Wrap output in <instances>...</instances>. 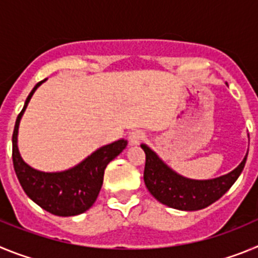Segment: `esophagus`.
Here are the masks:
<instances>
[{"mask_svg": "<svg viewBox=\"0 0 258 258\" xmlns=\"http://www.w3.org/2000/svg\"><path fill=\"white\" fill-rule=\"evenodd\" d=\"M143 137H145V134H143V132H141V131H134V132H132V133L129 134V143H131L132 146L140 145L141 141L143 140Z\"/></svg>", "mask_w": 258, "mask_h": 258, "instance_id": "esophagus-1", "label": "esophagus"}]
</instances>
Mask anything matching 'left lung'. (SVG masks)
<instances>
[{
  "instance_id": "left-lung-1",
  "label": "left lung",
  "mask_w": 258,
  "mask_h": 258,
  "mask_svg": "<svg viewBox=\"0 0 258 258\" xmlns=\"http://www.w3.org/2000/svg\"><path fill=\"white\" fill-rule=\"evenodd\" d=\"M141 147L146 154L143 179L150 194L164 206L187 212L207 208L226 194L244 169L248 155L227 174L212 179H191L174 172L147 145L142 143Z\"/></svg>"
}]
</instances>
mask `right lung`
<instances>
[{"label": "right lung", "mask_w": 258, "mask_h": 258, "mask_svg": "<svg viewBox=\"0 0 258 258\" xmlns=\"http://www.w3.org/2000/svg\"><path fill=\"white\" fill-rule=\"evenodd\" d=\"M46 79L32 89L22 112L18 115L13 133V164L20 186L27 197L46 212L60 217L77 216L88 211L97 200L103 184L106 166L126 147V140L102 146L81 163L61 172H42L23 160L18 149L20 120L33 93Z\"/></svg>", "instance_id": "right-lung-1"}]
</instances>
